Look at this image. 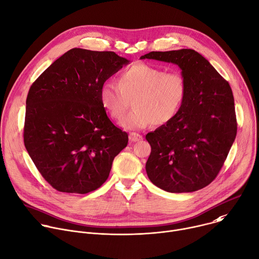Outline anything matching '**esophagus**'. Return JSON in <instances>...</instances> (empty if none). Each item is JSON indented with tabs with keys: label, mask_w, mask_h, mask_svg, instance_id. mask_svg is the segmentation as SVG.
<instances>
[{
	"label": "esophagus",
	"mask_w": 259,
	"mask_h": 259,
	"mask_svg": "<svg viewBox=\"0 0 259 259\" xmlns=\"http://www.w3.org/2000/svg\"><path fill=\"white\" fill-rule=\"evenodd\" d=\"M129 139H130V142L135 143V142H138V140H140V139H143V136L138 133L132 132L129 134Z\"/></svg>",
	"instance_id": "34e87169"
}]
</instances>
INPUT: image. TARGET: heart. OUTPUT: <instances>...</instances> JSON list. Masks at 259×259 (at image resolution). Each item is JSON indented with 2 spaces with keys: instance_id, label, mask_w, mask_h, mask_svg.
I'll use <instances>...</instances> for the list:
<instances>
[{
  "instance_id": "heart-1",
  "label": "heart",
  "mask_w": 259,
  "mask_h": 259,
  "mask_svg": "<svg viewBox=\"0 0 259 259\" xmlns=\"http://www.w3.org/2000/svg\"><path fill=\"white\" fill-rule=\"evenodd\" d=\"M187 93V80L182 73L136 63L120 74L119 82L108 80L103 83L100 101L112 119L121 121L133 100L134 109L122 125L135 130L174 121L186 101Z\"/></svg>"
}]
</instances>
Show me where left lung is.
Listing matches in <instances>:
<instances>
[{
  "instance_id": "obj_1",
  "label": "left lung",
  "mask_w": 259,
  "mask_h": 259,
  "mask_svg": "<svg viewBox=\"0 0 259 259\" xmlns=\"http://www.w3.org/2000/svg\"><path fill=\"white\" fill-rule=\"evenodd\" d=\"M140 59L178 65L188 85L186 101L170 123L146 135L151 182L171 193L193 192L215 180L237 135L231 88L193 50L151 52Z\"/></svg>"
}]
</instances>
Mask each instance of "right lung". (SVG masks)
<instances>
[{
  "label": "right lung",
  "instance_id": "right-lung-1",
  "mask_svg": "<svg viewBox=\"0 0 259 259\" xmlns=\"http://www.w3.org/2000/svg\"><path fill=\"white\" fill-rule=\"evenodd\" d=\"M113 52L72 49L35 80L27 97L23 142L56 190L85 194L107 180L128 144L100 101L103 83L129 64Z\"/></svg>",
  "mask_w": 259,
  "mask_h": 259
}]
</instances>
